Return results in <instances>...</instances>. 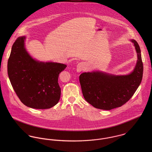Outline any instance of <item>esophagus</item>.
Returning a JSON list of instances; mask_svg holds the SVG:
<instances>
[{"label": "esophagus", "mask_w": 152, "mask_h": 152, "mask_svg": "<svg viewBox=\"0 0 152 152\" xmlns=\"http://www.w3.org/2000/svg\"><path fill=\"white\" fill-rule=\"evenodd\" d=\"M85 63L81 62V63H78V64L77 66V70L78 72H81L82 71L84 68H85Z\"/></svg>", "instance_id": "esophagus-1"}]
</instances>
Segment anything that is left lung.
I'll return each instance as SVG.
<instances>
[{
  "label": "left lung",
  "instance_id": "8db88e82",
  "mask_svg": "<svg viewBox=\"0 0 152 152\" xmlns=\"http://www.w3.org/2000/svg\"><path fill=\"white\" fill-rule=\"evenodd\" d=\"M137 53V61L129 75L115 76L101 72H84L80 75L83 96L96 108L110 110L120 107L132 97L141 83L143 65L140 47L132 40Z\"/></svg>",
  "mask_w": 152,
  "mask_h": 152
}]
</instances>
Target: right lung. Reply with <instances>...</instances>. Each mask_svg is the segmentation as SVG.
Returning a JSON list of instances; mask_svg holds the SVG:
<instances>
[{
	"instance_id": "obj_1",
	"label": "right lung",
	"mask_w": 152,
	"mask_h": 152,
	"mask_svg": "<svg viewBox=\"0 0 152 152\" xmlns=\"http://www.w3.org/2000/svg\"><path fill=\"white\" fill-rule=\"evenodd\" d=\"M25 39L18 37L12 47L7 62L10 81L24 105L32 108H50L60 100L58 78L66 65L33 59L24 48Z\"/></svg>"
}]
</instances>
